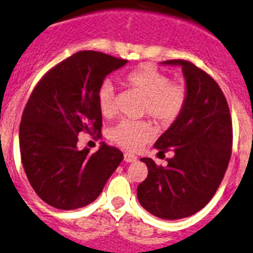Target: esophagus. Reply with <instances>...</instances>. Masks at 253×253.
Listing matches in <instances>:
<instances>
[{
	"label": "esophagus",
	"instance_id": "esophagus-1",
	"mask_svg": "<svg viewBox=\"0 0 253 253\" xmlns=\"http://www.w3.org/2000/svg\"><path fill=\"white\" fill-rule=\"evenodd\" d=\"M136 161V155L131 154V153H125L124 154V162L126 163H133V162Z\"/></svg>",
	"mask_w": 253,
	"mask_h": 253
}]
</instances>
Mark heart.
Segmentation results:
<instances>
[{
	"mask_svg": "<svg viewBox=\"0 0 253 253\" xmlns=\"http://www.w3.org/2000/svg\"><path fill=\"white\" fill-rule=\"evenodd\" d=\"M123 83L145 99L144 113L157 123L170 124L182 113L187 91L182 85L172 84L166 74L143 65L123 76ZM99 110L104 117L115 113V89L105 81L98 91ZM109 136L125 149L136 150L152 139L153 131L144 122L122 120L109 130Z\"/></svg>",
	"mask_w": 253,
	"mask_h": 253,
	"instance_id": "b5f03b06",
	"label": "heart"
}]
</instances>
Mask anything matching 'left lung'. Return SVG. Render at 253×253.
<instances>
[{"instance_id":"8db88e82","label":"left lung","mask_w":253,"mask_h":253,"mask_svg":"<svg viewBox=\"0 0 253 253\" xmlns=\"http://www.w3.org/2000/svg\"><path fill=\"white\" fill-rule=\"evenodd\" d=\"M162 65L180 66L187 100L179 117L155 142L159 153H174L166 168L150 158L148 177L138 185L139 203L153 216L180 219L202 210L218 189L232 149L228 104L217 83L185 60Z\"/></svg>"}]
</instances>
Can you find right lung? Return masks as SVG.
Listing matches in <instances>:
<instances>
[{"mask_svg": "<svg viewBox=\"0 0 253 253\" xmlns=\"http://www.w3.org/2000/svg\"><path fill=\"white\" fill-rule=\"evenodd\" d=\"M98 51H80L51 69L32 91L20 124L26 177L43 202L76 210L94 202L123 161L101 143L98 152L78 149V134L100 135L98 91L106 76L126 64Z\"/></svg>", "mask_w": 253, "mask_h": 253, "instance_id": "obj_1", "label": "right lung"}]
</instances>
